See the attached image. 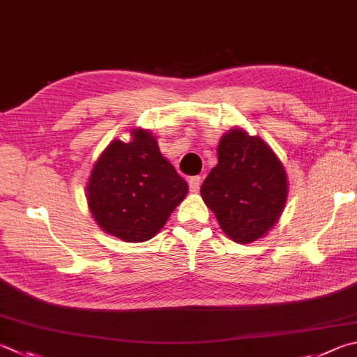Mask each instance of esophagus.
<instances>
[{
	"label": "esophagus",
	"instance_id": "34e87169",
	"mask_svg": "<svg viewBox=\"0 0 357 357\" xmlns=\"http://www.w3.org/2000/svg\"><path fill=\"white\" fill-rule=\"evenodd\" d=\"M201 181H203V178H201V176H192L189 179V187H190V192L192 193H198L199 192Z\"/></svg>",
	"mask_w": 357,
	"mask_h": 357
}]
</instances>
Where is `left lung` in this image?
<instances>
[{"instance_id":"left-lung-1","label":"left lung","mask_w":357,"mask_h":357,"mask_svg":"<svg viewBox=\"0 0 357 357\" xmlns=\"http://www.w3.org/2000/svg\"><path fill=\"white\" fill-rule=\"evenodd\" d=\"M218 164L201 185V197L220 228L237 243L264 237L287 199V174L273 150L243 129H231L217 148Z\"/></svg>"}]
</instances>
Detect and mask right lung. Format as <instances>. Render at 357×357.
Listing matches in <instances>:
<instances>
[{"label":"right lung","mask_w":357,"mask_h":357,"mask_svg":"<svg viewBox=\"0 0 357 357\" xmlns=\"http://www.w3.org/2000/svg\"><path fill=\"white\" fill-rule=\"evenodd\" d=\"M131 135L128 144L114 140L95 162L87 203L102 231L135 243L164 228L189 185L162 156L150 131L132 129Z\"/></svg>","instance_id":"right-lung-1"}]
</instances>
